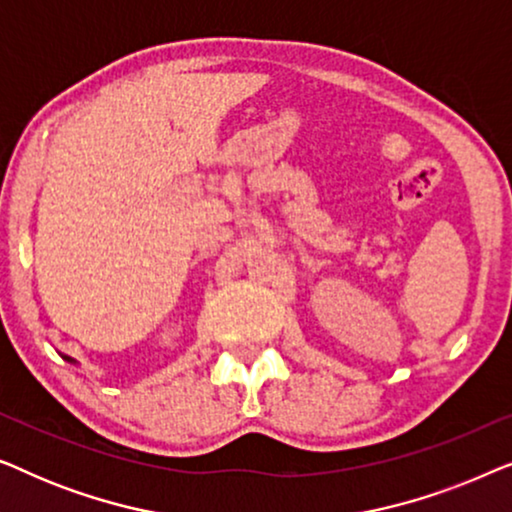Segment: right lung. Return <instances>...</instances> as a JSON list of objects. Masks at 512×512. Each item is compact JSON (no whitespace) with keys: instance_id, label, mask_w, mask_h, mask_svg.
I'll list each match as a JSON object with an SVG mask.
<instances>
[{"instance_id":"add662e5","label":"right lung","mask_w":512,"mask_h":512,"mask_svg":"<svg viewBox=\"0 0 512 512\" xmlns=\"http://www.w3.org/2000/svg\"><path fill=\"white\" fill-rule=\"evenodd\" d=\"M65 359H67V361H69V363H76V361H74V359H72V356H65Z\"/></svg>"}]
</instances>
